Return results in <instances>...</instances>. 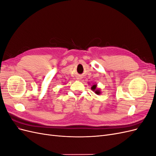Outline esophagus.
I'll list each match as a JSON object with an SVG mask.
<instances>
[{
  "instance_id": "esophagus-1",
  "label": "esophagus",
  "mask_w": 156,
  "mask_h": 156,
  "mask_svg": "<svg viewBox=\"0 0 156 156\" xmlns=\"http://www.w3.org/2000/svg\"><path fill=\"white\" fill-rule=\"evenodd\" d=\"M77 79H80V77H77Z\"/></svg>"
}]
</instances>
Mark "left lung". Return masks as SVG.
I'll use <instances>...</instances> for the list:
<instances>
[{
	"label": "left lung",
	"instance_id": "obj_1",
	"mask_svg": "<svg viewBox=\"0 0 156 156\" xmlns=\"http://www.w3.org/2000/svg\"><path fill=\"white\" fill-rule=\"evenodd\" d=\"M91 89H92V90H93L96 94H98H98H100V93H101L100 90L97 88V84H93L92 87H91Z\"/></svg>",
	"mask_w": 156,
	"mask_h": 156
}]
</instances>
